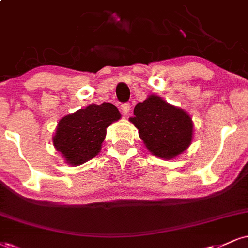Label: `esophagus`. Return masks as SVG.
I'll use <instances>...</instances> for the list:
<instances>
[{"mask_svg":"<svg viewBox=\"0 0 248 248\" xmlns=\"http://www.w3.org/2000/svg\"><path fill=\"white\" fill-rule=\"evenodd\" d=\"M121 109H122V112H123L124 115H126L127 112L130 111V105L129 103H124V105H122Z\"/></svg>","mask_w":248,"mask_h":248,"instance_id":"1","label":"esophagus"}]
</instances>
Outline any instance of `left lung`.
I'll return each instance as SVG.
<instances>
[{
    "label": "left lung",
    "instance_id": "8db88e82",
    "mask_svg": "<svg viewBox=\"0 0 248 248\" xmlns=\"http://www.w3.org/2000/svg\"><path fill=\"white\" fill-rule=\"evenodd\" d=\"M130 122L139 131L146 148L155 156L171 160L191 145L193 122L187 112L151 95L134 107Z\"/></svg>",
    "mask_w": 248,
    "mask_h": 248
}]
</instances>
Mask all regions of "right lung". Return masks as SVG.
<instances>
[{
	"mask_svg": "<svg viewBox=\"0 0 248 248\" xmlns=\"http://www.w3.org/2000/svg\"><path fill=\"white\" fill-rule=\"evenodd\" d=\"M119 118L117 107L109 102L90 105L64 116L53 137L55 148L62 154L66 163L80 166L99 154L107 127Z\"/></svg>",
	"mask_w": 248,
	"mask_h": 248,
	"instance_id": "right-lung-1",
	"label": "right lung"
}]
</instances>
